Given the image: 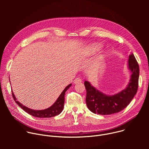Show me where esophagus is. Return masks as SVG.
Returning <instances> with one entry per match:
<instances>
[{
    "mask_svg": "<svg viewBox=\"0 0 149 149\" xmlns=\"http://www.w3.org/2000/svg\"><path fill=\"white\" fill-rule=\"evenodd\" d=\"M82 81H81V79L79 78H76L74 80V84H77V83H79V82H81Z\"/></svg>",
    "mask_w": 149,
    "mask_h": 149,
    "instance_id": "esophagus-1",
    "label": "esophagus"
}]
</instances>
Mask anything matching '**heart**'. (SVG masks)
<instances>
[{"label":"heart","mask_w":149,"mask_h":149,"mask_svg":"<svg viewBox=\"0 0 149 149\" xmlns=\"http://www.w3.org/2000/svg\"><path fill=\"white\" fill-rule=\"evenodd\" d=\"M100 49V47L97 44H94L90 47V52L91 53H94L98 51Z\"/></svg>","instance_id":"b5f03b06"}]
</instances>
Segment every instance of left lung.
I'll return each mask as SVG.
<instances>
[{
  "instance_id": "8db88e82",
  "label": "left lung",
  "mask_w": 149,
  "mask_h": 149,
  "mask_svg": "<svg viewBox=\"0 0 149 149\" xmlns=\"http://www.w3.org/2000/svg\"><path fill=\"white\" fill-rule=\"evenodd\" d=\"M128 63L132 72L130 82L124 90L116 94L106 95L92 86L88 81L84 82L87 91L86 104L91 112L101 115L112 114L121 111L129 104L139 87V66L133 54L130 55Z\"/></svg>"
}]
</instances>
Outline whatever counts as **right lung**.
I'll return each mask as SVG.
<instances>
[{"label": "right lung", "mask_w": 149, "mask_h": 149, "mask_svg": "<svg viewBox=\"0 0 149 149\" xmlns=\"http://www.w3.org/2000/svg\"><path fill=\"white\" fill-rule=\"evenodd\" d=\"M72 86V84H69L68 86L65 87V88L63 90V91L62 92L61 95L59 96L56 101L55 102V103L51 106L50 107L42 110H32L31 109H29L25 105H23L22 104L20 103L18 101L16 100L15 96L12 92V97L15 101V102L19 106H20V108H22L25 111L29 114L30 115L38 117V118H50L54 117L55 116H58L59 114L63 109V105H64V101H65V92L68 90V89Z\"/></svg>", "instance_id": "1"}]
</instances>
